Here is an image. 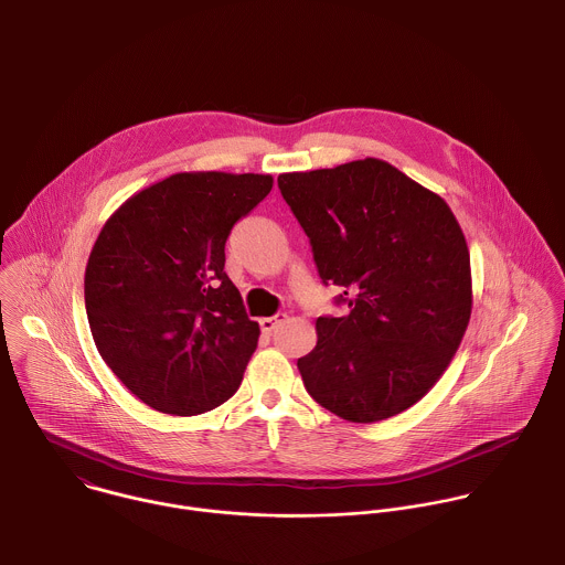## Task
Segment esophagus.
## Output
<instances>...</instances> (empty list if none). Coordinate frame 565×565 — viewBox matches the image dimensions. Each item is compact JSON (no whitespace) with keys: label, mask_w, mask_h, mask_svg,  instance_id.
I'll return each mask as SVG.
<instances>
[{"label":"esophagus","mask_w":565,"mask_h":565,"mask_svg":"<svg viewBox=\"0 0 565 565\" xmlns=\"http://www.w3.org/2000/svg\"><path fill=\"white\" fill-rule=\"evenodd\" d=\"M285 318H287V316H285V313H278V316H271V318H263V320H260V330H263V332H267V334H269V332H271V330H274V328H276V326H278V323L282 322V320H285Z\"/></svg>","instance_id":"34e87169"}]
</instances>
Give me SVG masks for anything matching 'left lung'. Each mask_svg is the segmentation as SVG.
Listing matches in <instances>:
<instances>
[{
	"label": "left lung",
	"mask_w": 565,
	"mask_h": 565,
	"mask_svg": "<svg viewBox=\"0 0 565 565\" xmlns=\"http://www.w3.org/2000/svg\"><path fill=\"white\" fill-rule=\"evenodd\" d=\"M323 285L343 318H318L298 370L330 413L359 424L424 398L450 365L472 316V271L450 206L379 159L280 173Z\"/></svg>",
	"instance_id": "obj_1"
}]
</instances>
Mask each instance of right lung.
Returning <instances> with one entry per match:
<instances>
[{"mask_svg": "<svg viewBox=\"0 0 565 565\" xmlns=\"http://www.w3.org/2000/svg\"><path fill=\"white\" fill-rule=\"evenodd\" d=\"M271 184L269 173H173L128 198L97 235L84 271L90 334L148 406L198 415L239 390L260 330L224 271V247Z\"/></svg>", "mask_w": 565, "mask_h": 565, "instance_id": "obj_1", "label": "right lung"}]
</instances>
